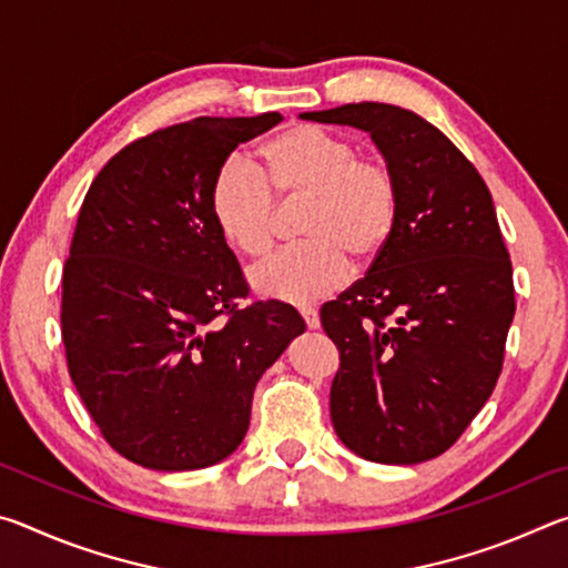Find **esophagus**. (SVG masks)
<instances>
[{
	"instance_id": "esophagus-1",
	"label": "esophagus",
	"mask_w": 568,
	"mask_h": 568,
	"mask_svg": "<svg viewBox=\"0 0 568 568\" xmlns=\"http://www.w3.org/2000/svg\"><path fill=\"white\" fill-rule=\"evenodd\" d=\"M301 315H303V321H305L307 328H311V331H318L321 328L318 311H313V307H301Z\"/></svg>"
}]
</instances>
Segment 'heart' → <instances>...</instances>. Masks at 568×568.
I'll use <instances>...</instances> for the list:
<instances>
[{
    "instance_id": "heart-1",
    "label": "heart",
    "mask_w": 568,
    "mask_h": 568,
    "mask_svg": "<svg viewBox=\"0 0 568 568\" xmlns=\"http://www.w3.org/2000/svg\"><path fill=\"white\" fill-rule=\"evenodd\" d=\"M265 175L243 155H230L210 182V213L220 235L247 257L271 250L281 204L305 205V245L283 250L250 271L257 295L307 303L333 293L351 263H378L400 223L396 172L376 158H358L343 134L295 124L263 148Z\"/></svg>"
}]
</instances>
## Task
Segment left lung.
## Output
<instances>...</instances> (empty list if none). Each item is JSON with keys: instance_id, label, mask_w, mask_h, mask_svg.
<instances>
[{"instance_id": "obj_1", "label": "left lung", "mask_w": 568, "mask_h": 568, "mask_svg": "<svg viewBox=\"0 0 568 568\" xmlns=\"http://www.w3.org/2000/svg\"><path fill=\"white\" fill-rule=\"evenodd\" d=\"M301 118L368 132L400 185L386 255L321 307L341 353L333 428L365 460L423 464L456 444L501 376L516 301L491 192L410 110L358 102Z\"/></svg>"}]
</instances>
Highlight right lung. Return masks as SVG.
<instances>
[{
    "label": "right lung",
    "mask_w": 568,
    "mask_h": 568,
    "mask_svg": "<svg viewBox=\"0 0 568 568\" xmlns=\"http://www.w3.org/2000/svg\"><path fill=\"white\" fill-rule=\"evenodd\" d=\"M195 118L122 148L84 195L62 273V343L104 440L152 470H195L243 444L263 373L305 323L247 297L210 213L240 142L281 122Z\"/></svg>",
    "instance_id": "add662e5"
}]
</instances>
